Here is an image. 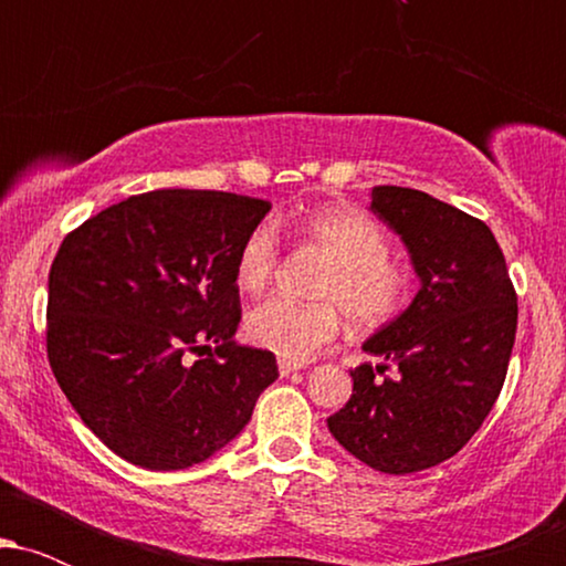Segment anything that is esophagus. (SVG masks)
<instances>
[{"label": "esophagus", "instance_id": "esophagus-1", "mask_svg": "<svg viewBox=\"0 0 566 566\" xmlns=\"http://www.w3.org/2000/svg\"><path fill=\"white\" fill-rule=\"evenodd\" d=\"M297 369H303V365H295V361L279 359V375H282V378H287V375L297 373Z\"/></svg>", "mask_w": 566, "mask_h": 566}]
</instances>
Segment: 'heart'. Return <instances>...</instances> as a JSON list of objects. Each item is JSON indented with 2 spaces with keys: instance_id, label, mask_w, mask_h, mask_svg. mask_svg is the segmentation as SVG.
Returning <instances> with one entry per match:
<instances>
[{
  "instance_id": "heart-1",
  "label": "heart",
  "mask_w": 566,
  "mask_h": 566,
  "mask_svg": "<svg viewBox=\"0 0 566 566\" xmlns=\"http://www.w3.org/2000/svg\"><path fill=\"white\" fill-rule=\"evenodd\" d=\"M303 242L329 261L316 297L322 303L297 305L271 297L247 314L244 329L255 346L284 361H308L340 335L343 314L359 329L391 322L407 303L409 274L391 258V239L373 218L348 207H329L301 223ZM279 233L258 223L244 237L237 255V284L261 292L276 274Z\"/></svg>"
}]
</instances>
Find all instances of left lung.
<instances>
[{
	"instance_id": "8db88e82",
	"label": "left lung",
	"mask_w": 566,
	"mask_h": 566,
	"mask_svg": "<svg viewBox=\"0 0 566 566\" xmlns=\"http://www.w3.org/2000/svg\"><path fill=\"white\" fill-rule=\"evenodd\" d=\"M369 210L405 244L420 290L369 335L378 365L350 369L354 394L327 418L337 444L382 473H415L463 450L495 405L516 337V292L482 220L401 186Z\"/></svg>"
}]
</instances>
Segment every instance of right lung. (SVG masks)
<instances>
[{"label": "right lung", "instance_id": "obj_1", "mask_svg": "<svg viewBox=\"0 0 566 566\" xmlns=\"http://www.w3.org/2000/svg\"><path fill=\"white\" fill-rule=\"evenodd\" d=\"M265 199L193 188L138 193L63 239L48 295V356L108 450L148 471L205 463L279 378L237 346V255ZM217 346V356H196Z\"/></svg>", "mask_w": 566, "mask_h": 566}]
</instances>
